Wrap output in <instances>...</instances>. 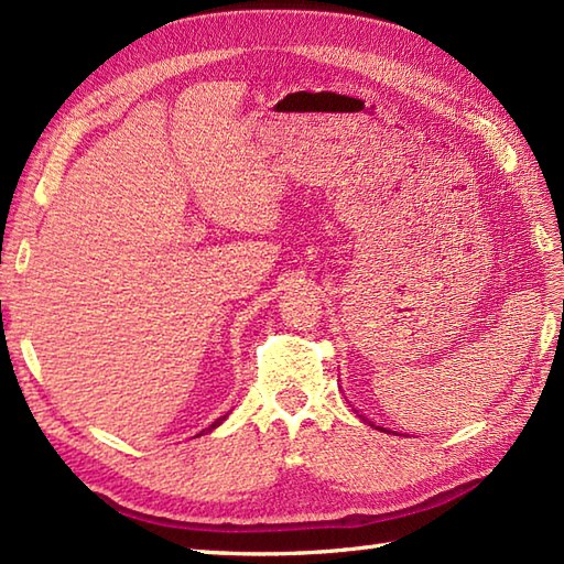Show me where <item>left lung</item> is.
Segmentation results:
<instances>
[{
    "instance_id": "left-lung-1",
    "label": "left lung",
    "mask_w": 564,
    "mask_h": 564,
    "mask_svg": "<svg viewBox=\"0 0 564 564\" xmlns=\"http://www.w3.org/2000/svg\"><path fill=\"white\" fill-rule=\"evenodd\" d=\"M354 412H356V410H354ZM358 416H361V414H358ZM364 419H366V416H364ZM366 422H368V419H366ZM368 424H370V422H368ZM370 426H376V424H370ZM376 429H380V431H386V429H382V426H376Z\"/></svg>"
}]
</instances>
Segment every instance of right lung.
<instances>
[{"mask_svg": "<svg viewBox=\"0 0 564 564\" xmlns=\"http://www.w3.org/2000/svg\"><path fill=\"white\" fill-rule=\"evenodd\" d=\"M225 419H227V414H225V416H220V419H215V422H213V424H210L208 429H203V431H200V434H196V436H203V434H210V431H213L215 426H220V424L225 422Z\"/></svg>", "mask_w": 564, "mask_h": 564, "instance_id": "1", "label": "right lung"}]
</instances>
